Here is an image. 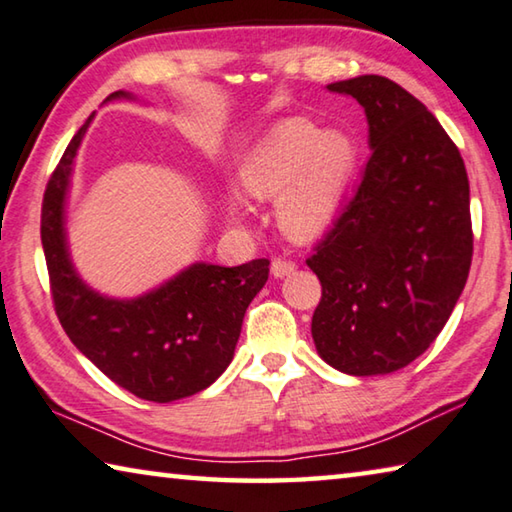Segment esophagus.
I'll return each mask as SVG.
<instances>
[{"instance_id":"obj_1","label":"esophagus","mask_w":512,"mask_h":512,"mask_svg":"<svg viewBox=\"0 0 512 512\" xmlns=\"http://www.w3.org/2000/svg\"><path fill=\"white\" fill-rule=\"evenodd\" d=\"M297 270V265L292 261H286V258H274L272 261V274L276 279H283V276H290Z\"/></svg>"}]
</instances>
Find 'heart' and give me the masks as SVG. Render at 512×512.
Returning <instances> with one entry per match:
<instances>
[{
  "mask_svg": "<svg viewBox=\"0 0 512 512\" xmlns=\"http://www.w3.org/2000/svg\"><path fill=\"white\" fill-rule=\"evenodd\" d=\"M356 165V145L338 129L322 131L306 117L276 122L247 149L238 183L254 199H274L279 229L308 242L324 236L338 220L347 183ZM233 217H245V201L226 197Z\"/></svg>",
  "mask_w": 512,
  "mask_h": 512,
  "instance_id": "b5f03b06",
  "label": "heart"
}]
</instances>
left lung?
<instances>
[{"mask_svg": "<svg viewBox=\"0 0 512 512\" xmlns=\"http://www.w3.org/2000/svg\"><path fill=\"white\" fill-rule=\"evenodd\" d=\"M326 90L363 106L372 156L306 261L322 283L313 342L338 372L390 374L429 349L465 288L474 240L465 163L399 83L363 74Z\"/></svg>", "mask_w": 512, "mask_h": 512, "instance_id": "obj_1", "label": "left lung"}]
</instances>
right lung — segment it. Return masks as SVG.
Instances as JSON below:
<instances>
[{"mask_svg":"<svg viewBox=\"0 0 512 512\" xmlns=\"http://www.w3.org/2000/svg\"><path fill=\"white\" fill-rule=\"evenodd\" d=\"M136 95L117 90L106 102ZM74 133L43 199L45 261L56 315L67 338L108 379L140 399L167 404L206 390L233 360L242 317L263 290L270 261L238 267L197 261L138 297H108L74 267L67 242V195L88 127Z\"/></svg>","mask_w":512,"mask_h":512,"instance_id":"add662e5","label":"right lung"}]
</instances>
